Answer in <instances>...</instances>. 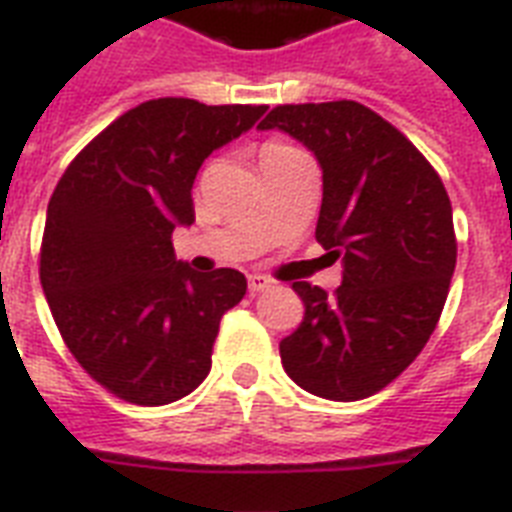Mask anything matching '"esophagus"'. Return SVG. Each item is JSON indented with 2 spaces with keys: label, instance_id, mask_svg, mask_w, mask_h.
<instances>
[{
  "label": "esophagus",
  "instance_id": "1",
  "mask_svg": "<svg viewBox=\"0 0 512 512\" xmlns=\"http://www.w3.org/2000/svg\"><path fill=\"white\" fill-rule=\"evenodd\" d=\"M271 287H273L271 279H265V276H257V273H252V276H249V292H252V295L268 292Z\"/></svg>",
  "mask_w": 512,
  "mask_h": 512
}]
</instances>
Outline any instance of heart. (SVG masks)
<instances>
[{
    "instance_id": "obj_1",
    "label": "heart",
    "mask_w": 512,
    "mask_h": 512,
    "mask_svg": "<svg viewBox=\"0 0 512 512\" xmlns=\"http://www.w3.org/2000/svg\"><path fill=\"white\" fill-rule=\"evenodd\" d=\"M289 146H284V143H268V146L263 148V154H260V159H268V156L279 154V151H287Z\"/></svg>"
}]
</instances>
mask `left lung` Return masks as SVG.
Returning a JSON list of instances; mask_svg holds the SVG:
<instances>
[{"instance_id":"obj_1","label":"left lung","mask_w":512,"mask_h":512,"mask_svg":"<svg viewBox=\"0 0 512 512\" xmlns=\"http://www.w3.org/2000/svg\"><path fill=\"white\" fill-rule=\"evenodd\" d=\"M260 130L300 140L324 172L316 241L342 260L335 295L308 281L284 372L313 396L358 401L396 380L436 329L457 263L452 201L438 172L356 100L276 106Z\"/></svg>"}]
</instances>
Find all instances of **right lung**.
I'll list each match as a JSON object with an SVG mask.
<instances>
[{
    "label": "right lung",
    "instance_id": "add662e5",
    "mask_svg": "<svg viewBox=\"0 0 512 512\" xmlns=\"http://www.w3.org/2000/svg\"><path fill=\"white\" fill-rule=\"evenodd\" d=\"M265 106L146 100L79 151L52 191L39 279L71 356L108 393L138 406L199 388L244 273H196L175 260L172 231L193 223L191 188L215 148Z\"/></svg>",
    "mask_w": 512,
    "mask_h": 512
}]
</instances>
